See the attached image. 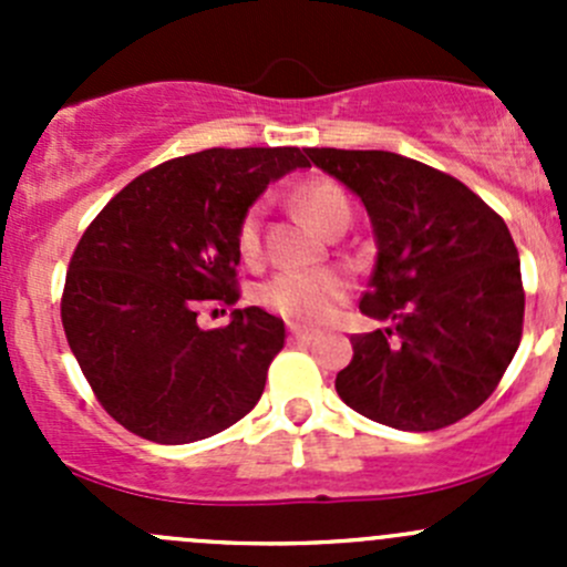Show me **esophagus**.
<instances>
[{
    "mask_svg": "<svg viewBox=\"0 0 567 567\" xmlns=\"http://www.w3.org/2000/svg\"><path fill=\"white\" fill-rule=\"evenodd\" d=\"M290 337H293V340H299V342H310V340H316L318 331L316 329H305V326H290Z\"/></svg>",
    "mask_w": 567,
    "mask_h": 567,
    "instance_id": "34e87169",
    "label": "esophagus"
}]
</instances>
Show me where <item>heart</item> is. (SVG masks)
<instances>
[{
  "label": "heart",
  "mask_w": 567,
  "mask_h": 567,
  "mask_svg": "<svg viewBox=\"0 0 567 567\" xmlns=\"http://www.w3.org/2000/svg\"><path fill=\"white\" fill-rule=\"evenodd\" d=\"M296 205L301 214L320 227L329 230L340 219H351V203H348L342 186L334 181L305 183L296 192ZM238 251L244 260H257L262 251V205H251L238 225ZM348 277L334 268H320V271H279L260 288L262 305L271 307L282 318L296 323H320L334 312V307L346 299Z\"/></svg>",
  "instance_id": "1"
}]
</instances>
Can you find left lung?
<instances>
[{
	"label": "left lung",
	"instance_id": "1",
	"mask_svg": "<svg viewBox=\"0 0 567 567\" xmlns=\"http://www.w3.org/2000/svg\"><path fill=\"white\" fill-rule=\"evenodd\" d=\"M373 221L359 301L381 329L353 334L337 394L398 431H439L491 398L522 342L524 285L505 219L458 177L390 151L307 147Z\"/></svg>",
	"mask_w": 567,
	"mask_h": 567
}]
</instances>
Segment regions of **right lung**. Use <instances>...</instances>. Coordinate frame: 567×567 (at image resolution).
<instances>
[{
  "mask_svg": "<svg viewBox=\"0 0 567 567\" xmlns=\"http://www.w3.org/2000/svg\"><path fill=\"white\" fill-rule=\"evenodd\" d=\"M299 147H210L147 169L84 230L62 290L68 346L106 414L156 444L208 439L247 416L285 346L282 318L236 307L238 225Z\"/></svg>",
  "mask_w": 567,
  "mask_h": 567,
  "instance_id": "obj_1",
  "label": "right lung"
}]
</instances>
